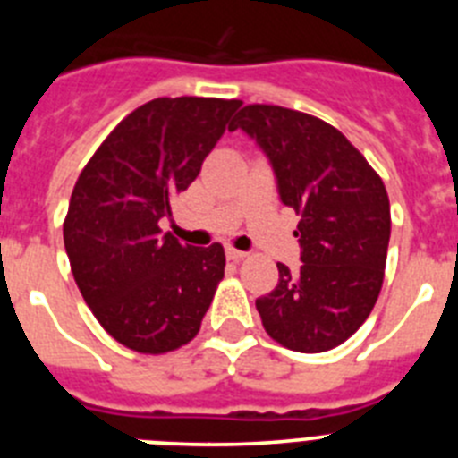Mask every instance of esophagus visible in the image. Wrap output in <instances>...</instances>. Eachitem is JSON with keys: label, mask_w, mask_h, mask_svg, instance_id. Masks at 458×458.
I'll list each match as a JSON object with an SVG mask.
<instances>
[{"label": "esophagus", "mask_w": 458, "mask_h": 458, "mask_svg": "<svg viewBox=\"0 0 458 458\" xmlns=\"http://www.w3.org/2000/svg\"><path fill=\"white\" fill-rule=\"evenodd\" d=\"M226 257L232 259V261H241V259L248 257V252H242V250H236V248H226Z\"/></svg>", "instance_id": "esophagus-1"}]
</instances>
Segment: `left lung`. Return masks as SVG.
<instances>
[{
  "instance_id": "1",
  "label": "left lung",
  "mask_w": 458,
  "mask_h": 458,
  "mask_svg": "<svg viewBox=\"0 0 458 458\" xmlns=\"http://www.w3.org/2000/svg\"><path fill=\"white\" fill-rule=\"evenodd\" d=\"M242 128L268 156L282 204L301 216V270L277 264L279 282L257 298L266 333L298 353H323L374 310L390 242L387 190L335 125L279 105H245Z\"/></svg>"
}]
</instances>
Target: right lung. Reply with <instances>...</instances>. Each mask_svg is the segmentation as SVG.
<instances>
[{"mask_svg":"<svg viewBox=\"0 0 458 458\" xmlns=\"http://www.w3.org/2000/svg\"><path fill=\"white\" fill-rule=\"evenodd\" d=\"M241 100L156 98L125 116L72 188L64 245L72 277L105 333L160 355L199 333L225 277V248L163 233L169 201L201 172Z\"/></svg>","mask_w":458,"mask_h":458,"instance_id":"right-lung-1","label":"right lung"}]
</instances>
